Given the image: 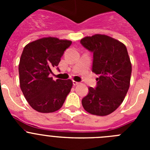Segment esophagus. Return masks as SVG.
<instances>
[{"label": "esophagus", "instance_id": "obj_1", "mask_svg": "<svg viewBox=\"0 0 150 150\" xmlns=\"http://www.w3.org/2000/svg\"><path fill=\"white\" fill-rule=\"evenodd\" d=\"M79 82H76V81H74V80H73V84H74V86H76V85L79 84Z\"/></svg>", "mask_w": 150, "mask_h": 150}]
</instances>
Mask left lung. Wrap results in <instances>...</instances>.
<instances>
[{
  "label": "left lung",
  "mask_w": 150,
  "mask_h": 150,
  "mask_svg": "<svg viewBox=\"0 0 150 150\" xmlns=\"http://www.w3.org/2000/svg\"><path fill=\"white\" fill-rule=\"evenodd\" d=\"M80 43L93 52L92 71L99 75L97 86L89 87L82 100L83 108L96 116L110 114L122 103L129 88L132 63L126 46L104 34L86 37Z\"/></svg>",
  "instance_id": "1"
}]
</instances>
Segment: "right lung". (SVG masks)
Returning a JSON list of instances; mask_svg holds the SVG:
<instances>
[{
    "mask_svg": "<svg viewBox=\"0 0 150 150\" xmlns=\"http://www.w3.org/2000/svg\"><path fill=\"white\" fill-rule=\"evenodd\" d=\"M71 43V40L50 37L30 42L24 48L18 64L20 88L28 103L38 112L57 111L71 91L72 80L55 81L50 74Z\"/></svg>",
    "mask_w": 150,
    "mask_h": 150,
    "instance_id": "1",
    "label": "right lung"
}]
</instances>
